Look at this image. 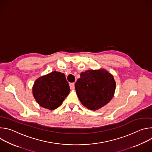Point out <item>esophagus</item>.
Wrapping results in <instances>:
<instances>
[{"instance_id":"34e87169","label":"esophagus","mask_w":152,"mask_h":152,"mask_svg":"<svg viewBox=\"0 0 152 152\" xmlns=\"http://www.w3.org/2000/svg\"><path fill=\"white\" fill-rule=\"evenodd\" d=\"M69 85L71 90H73L75 88V83H70Z\"/></svg>"}]
</instances>
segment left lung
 <instances>
[{
  "mask_svg": "<svg viewBox=\"0 0 152 152\" xmlns=\"http://www.w3.org/2000/svg\"><path fill=\"white\" fill-rule=\"evenodd\" d=\"M114 77L105 70H87L80 73L75 89L82 104L96 111L112 99L115 90Z\"/></svg>",
  "mask_w": 152,
  "mask_h": 152,
  "instance_id": "1",
  "label": "left lung"
}]
</instances>
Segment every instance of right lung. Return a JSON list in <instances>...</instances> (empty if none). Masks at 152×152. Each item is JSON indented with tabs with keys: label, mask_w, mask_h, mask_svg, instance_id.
Segmentation results:
<instances>
[{
	"label": "right lung",
	"mask_w": 152,
	"mask_h": 152,
	"mask_svg": "<svg viewBox=\"0 0 152 152\" xmlns=\"http://www.w3.org/2000/svg\"><path fill=\"white\" fill-rule=\"evenodd\" d=\"M70 91L64 74L55 71L37 79L32 88L37 102L50 110L60 106Z\"/></svg>",
	"instance_id": "add662e5"
}]
</instances>
